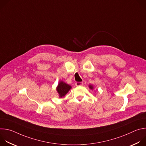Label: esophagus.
Returning <instances> with one entry per match:
<instances>
[{"label": "esophagus", "mask_w": 146, "mask_h": 146, "mask_svg": "<svg viewBox=\"0 0 146 146\" xmlns=\"http://www.w3.org/2000/svg\"><path fill=\"white\" fill-rule=\"evenodd\" d=\"M75 84H76V86L77 87H78V86H82V84H83V82H76L75 83Z\"/></svg>", "instance_id": "1"}]
</instances>
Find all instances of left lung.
<instances>
[{
  "label": "left lung",
  "instance_id": "1",
  "mask_svg": "<svg viewBox=\"0 0 146 146\" xmlns=\"http://www.w3.org/2000/svg\"><path fill=\"white\" fill-rule=\"evenodd\" d=\"M90 88L91 89H93V87H92V86H90Z\"/></svg>",
  "mask_w": 146,
  "mask_h": 146
}]
</instances>
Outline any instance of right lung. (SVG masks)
Wrapping results in <instances>:
<instances>
[{
    "instance_id": "obj_1",
    "label": "right lung",
    "mask_w": 146,
    "mask_h": 146,
    "mask_svg": "<svg viewBox=\"0 0 146 146\" xmlns=\"http://www.w3.org/2000/svg\"><path fill=\"white\" fill-rule=\"evenodd\" d=\"M70 88V86L66 84L65 82H64L63 81H60L58 84L56 90L59 95V96L62 98L68 92Z\"/></svg>"
}]
</instances>
